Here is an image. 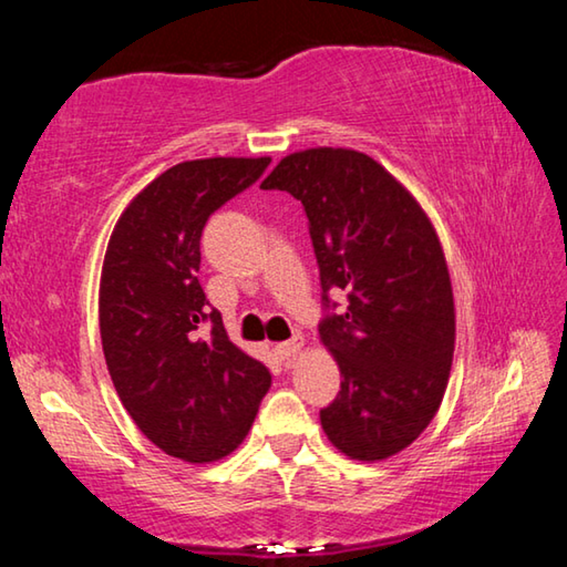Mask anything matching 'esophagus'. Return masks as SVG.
<instances>
[{
  "label": "esophagus",
  "instance_id": "esophagus-1",
  "mask_svg": "<svg viewBox=\"0 0 567 567\" xmlns=\"http://www.w3.org/2000/svg\"><path fill=\"white\" fill-rule=\"evenodd\" d=\"M302 342H305V340L300 338V334H295V338H292V340H287V342H280V344H277V348H275V352H277V354H280V358H282V360H292V358H295V354L302 350Z\"/></svg>",
  "mask_w": 567,
  "mask_h": 567
}]
</instances>
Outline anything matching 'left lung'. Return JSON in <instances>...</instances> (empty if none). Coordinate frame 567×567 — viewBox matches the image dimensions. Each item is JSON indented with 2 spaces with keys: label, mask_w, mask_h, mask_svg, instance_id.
I'll return each mask as SVG.
<instances>
[{
  "label": "left lung",
  "mask_w": 567,
  "mask_h": 567,
  "mask_svg": "<svg viewBox=\"0 0 567 567\" xmlns=\"http://www.w3.org/2000/svg\"><path fill=\"white\" fill-rule=\"evenodd\" d=\"M262 189L300 199L320 267V338L340 392L320 410L330 443L385 460L430 425L455 350V305L443 247L410 192L354 150L295 152ZM332 293L346 297L338 313Z\"/></svg>",
  "instance_id": "left-lung-1"
}]
</instances>
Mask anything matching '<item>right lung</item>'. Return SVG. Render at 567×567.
Segmentation results:
<instances>
[{
    "label": "right lung",
    "instance_id": "right-lung-1",
    "mask_svg": "<svg viewBox=\"0 0 567 567\" xmlns=\"http://www.w3.org/2000/svg\"><path fill=\"white\" fill-rule=\"evenodd\" d=\"M270 157L169 167L124 209L100 285V332L114 390L167 455L213 463L243 443L272 375L229 342L199 272L207 219L252 187Z\"/></svg>",
    "mask_w": 567,
    "mask_h": 567
}]
</instances>
